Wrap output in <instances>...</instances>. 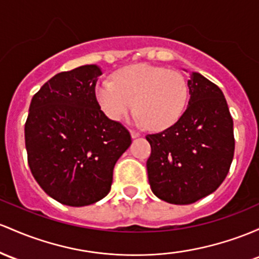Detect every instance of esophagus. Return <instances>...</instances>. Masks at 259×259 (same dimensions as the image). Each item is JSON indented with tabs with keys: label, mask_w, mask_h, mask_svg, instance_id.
<instances>
[{
	"label": "esophagus",
	"mask_w": 259,
	"mask_h": 259,
	"mask_svg": "<svg viewBox=\"0 0 259 259\" xmlns=\"http://www.w3.org/2000/svg\"><path fill=\"white\" fill-rule=\"evenodd\" d=\"M130 134H132V138H138V136H140V133L136 132V130H130Z\"/></svg>",
	"instance_id": "34e87169"
}]
</instances>
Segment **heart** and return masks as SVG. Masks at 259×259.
<instances>
[{"instance_id": "obj_1", "label": "heart", "mask_w": 259, "mask_h": 259, "mask_svg": "<svg viewBox=\"0 0 259 259\" xmlns=\"http://www.w3.org/2000/svg\"><path fill=\"white\" fill-rule=\"evenodd\" d=\"M95 95L101 109L112 120H121L135 108L149 129L160 130L180 119L188 87L177 71L138 64L119 71L114 81L99 82Z\"/></svg>"}]
</instances>
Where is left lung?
Wrapping results in <instances>:
<instances>
[{"instance_id": "1", "label": "left lung", "mask_w": 259, "mask_h": 259, "mask_svg": "<svg viewBox=\"0 0 259 259\" xmlns=\"http://www.w3.org/2000/svg\"><path fill=\"white\" fill-rule=\"evenodd\" d=\"M186 112L171 126L147 134V176L156 197L186 205L215 192L229 173L235 152L234 120L217 84L200 73L188 79Z\"/></svg>"}]
</instances>
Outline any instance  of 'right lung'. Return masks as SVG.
<instances>
[{
	"label": "right lung",
	"instance_id": "obj_1",
	"mask_svg": "<svg viewBox=\"0 0 259 259\" xmlns=\"http://www.w3.org/2000/svg\"><path fill=\"white\" fill-rule=\"evenodd\" d=\"M102 71L84 65L50 78L35 95L24 126L28 164L41 189L70 206L109 193L113 168L132 144L129 130L96 99Z\"/></svg>",
	"mask_w": 259,
	"mask_h": 259
}]
</instances>
